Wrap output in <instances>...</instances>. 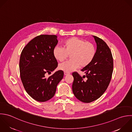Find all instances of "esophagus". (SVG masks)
Segmentation results:
<instances>
[{
    "label": "esophagus",
    "instance_id": "esophagus-1",
    "mask_svg": "<svg viewBox=\"0 0 132 132\" xmlns=\"http://www.w3.org/2000/svg\"><path fill=\"white\" fill-rule=\"evenodd\" d=\"M69 72H64V75L65 76H67L68 75H69Z\"/></svg>",
    "mask_w": 132,
    "mask_h": 132
}]
</instances>
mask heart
Returning <instances> with one entry per match:
<instances>
[{"label":"heart","instance_id":"heart-1","mask_svg":"<svg viewBox=\"0 0 132 132\" xmlns=\"http://www.w3.org/2000/svg\"><path fill=\"white\" fill-rule=\"evenodd\" d=\"M96 48L90 42L76 37L66 40L63 43V48L56 47L53 51L54 58L62 62L70 55L69 61L59 65V68L65 72H70L80 67H84L89 65L96 55Z\"/></svg>","mask_w":132,"mask_h":132}]
</instances>
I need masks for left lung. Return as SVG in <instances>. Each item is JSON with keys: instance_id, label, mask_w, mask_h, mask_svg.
Instances as JSON below:
<instances>
[{"instance_id": "left-lung-1", "label": "left lung", "mask_w": 132, "mask_h": 132, "mask_svg": "<svg viewBox=\"0 0 132 132\" xmlns=\"http://www.w3.org/2000/svg\"><path fill=\"white\" fill-rule=\"evenodd\" d=\"M93 37L97 44V50L92 62L81 70L85 76L82 78L77 72L72 73L73 93L78 100L84 103L92 102L104 94L113 71V59L110 48L102 39L96 36ZM84 76L87 77L86 81L83 80Z\"/></svg>"}]
</instances>
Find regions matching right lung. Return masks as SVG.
Segmentation results:
<instances>
[{"mask_svg": "<svg viewBox=\"0 0 132 132\" xmlns=\"http://www.w3.org/2000/svg\"><path fill=\"white\" fill-rule=\"evenodd\" d=\"M57 36L40 35L30 41L23 49L19 60V71L23 87L33 99L45 102L55 95L56 87L64 76L58 70L48 78L57 67V62L53 54L57 44Z\"/></svg>", "mask_w": 132, "mask_h": 132, "instance_id": "add662e5", "label": "right lung"}]
</instances>
